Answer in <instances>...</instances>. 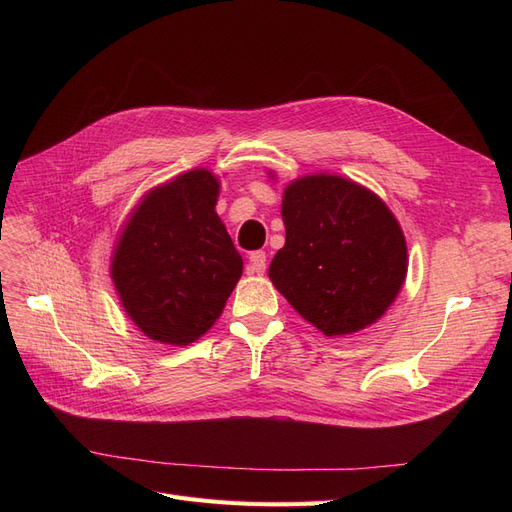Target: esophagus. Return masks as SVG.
Segmentation results:
<instances>
[{"label":"esophagus","mask_w":512,"mask_h":512,"mask_svg":"<svg viewBox=\"0 0 512 512\" xmlns=\"http://www.w3.org/2000/svg\"><path fill=\"white\" fill-rule=\"evenodd\" d=\"M250 267L258 275L265 273V269H267V254L265 252H252L250 254Z\"/></svg>","instance_id":"1"}]
</instances>
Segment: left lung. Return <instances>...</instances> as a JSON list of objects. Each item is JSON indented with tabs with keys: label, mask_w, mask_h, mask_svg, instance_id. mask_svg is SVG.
Returning a JSON list of instances; mask_svg holds the SVG:
<instances>
[{
	"label": "left lung",
	"mask_w": 512,
	"mask_h": 512,
	"mask_svg": "<svg viewBox=\"0 0 512 512\" xmlns=\"http://www.w3.org/2000/svg\"><path fill=\"white\" fill-rule=\"evenodd\" d=\"M282 220L286 243L269 280L294 312L327 337L359 333L386 314L406 282L408 247L378 194L339 175H305L284 188Z\"/></svg>",
	"instance_id": "left-lung-1"
}]
</instances>
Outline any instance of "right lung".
<instances>
[{
	"label": "right lung",
	"instance_id": "add662e5",
	"mask_svg": "<svg viewBox=\"0 0 512 512\" xmlns=\"http://www.w3.org/2000/svg\"><path fill=\"white\" fill-rule=\"evenodd\" d=\"M218 196L211 170H188L151 188L119 232L113 284L123 312L153 342H196L239 282L243 258L215 213Z\"/></svg>",
	"mask_w": 512,
	"mask_h": 512
}]
</instances>
